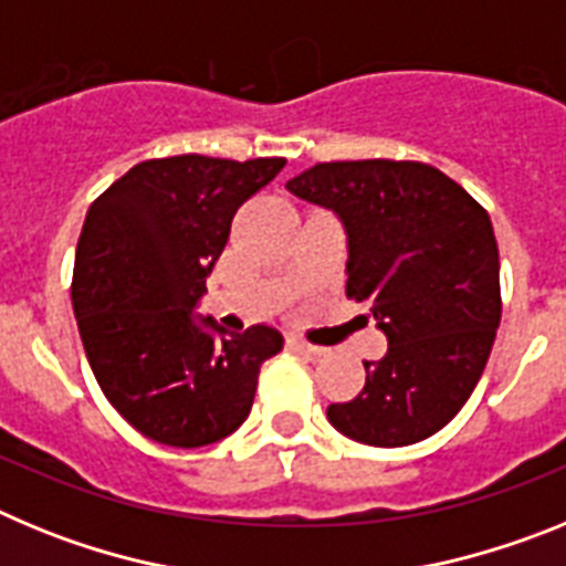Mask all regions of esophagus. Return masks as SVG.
I'll use <instances>...</instances> for the list:
<instances>
[{
  "mask_svg": "<svg viewBox=\"0 0 566 566\" xmlns=\"http://www.w3.org/2000/svg\"><path fill=\"white\" fill-rule=\"evenodd\" d=\"M286 345H289V348H292V352L306 354V357H319V354H323V348H319V345L306 343V339H303V337H289Z\"/></svg>",
  "mask_w": 566,
  "mask_h": 566,
  "instance_id": "34e87169",
  "label": "esophagus"
}]
</instances>
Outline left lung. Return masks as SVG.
I'll use <instances>...</instances> for the list:
<instances>
[{"mask_svg":"<svg viewBox=\"0 0 566 566\" xmlns=\"http://www.w3.org/2000/svg\"><path fill=\"white\" fill-rule=\"evenodd\" d=\"M289 192L337 212L348 234L345 294L371 303L388 337L365 363L363 391L328 405V422L374 448L422 442L476 388L502 319L499 247L488 209L419 161H332Z\"/></svg>","mask_w":566,"mask_h":566,"instance_id":"obj_1","label":"left lung"}]
</instances>
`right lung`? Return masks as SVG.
Segmentation results:
<instances>
[{"instance_id":"add662e5","label":"right lung","mask_w":566,"mask_h":566,"mask_svg":"<svg viewBox=\"0 0 566 566\" xmlns=\"http://www.w3.org/2000/svg\"><path fill=\"white\" fill-rule=\"evenodd\" d=\"M286 158L172 155L135 164L90 203L73 266V312L98 388L135 431L203 448L238 431L260 365L283 334H227L195 303L232 218Z\"/></svg>"}]
</instances>
